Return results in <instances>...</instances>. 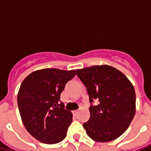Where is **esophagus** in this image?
Segmentation results:
<instances>
[{
  "instance_id": "esophagus-1",
  "label": "esophagus",
  "mask_w": 151,
  "mask_h": 151,
  "mask_svg": "<svg viewBox=\"0 0 151 151\" xmlns=\"http://www.w3.org/2000/svg\"><path fill=\"white\" fill-rule=\"evenodd\" d=\"M78 113V110H74V111H73V116H77Z\"/></svg>"
}]
</instances>
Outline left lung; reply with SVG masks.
<instances>
[{
	"instance_id": "1",
	"label": "left lung",
	"mask_w": 151,
	"mask_h": 151,
	"mask_svg": "<svg viewBox=\"0 0 151 151\" xmlns=\"http://www.w3.org/2000/svg\"><path fill=\"white\" fill-rule=\"evenodd\" d=\"M76 72L86 87L91 104L90 120L83 123L86 134L99 142L119 137L135 115L136 95L132 83L120 71L109 65H94Z\"/></svg>"
}]
</instances>
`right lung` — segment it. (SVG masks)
<instances>
[{"label":"right lung","instance_id":"add662e5","mask_svg":"<svg viewBox=\"0 0 151 151\" xmlns=\"http://www.w3.org/2000/svg\"><path fill=\"white\" fill-rule=\"evenodd\" d=\"M76 70L43 69L31 73L22 82L18 105L29 133L40 142L56 144L65 138L73 114L60 100L65 84Z\"/></svg>","mask_w":151,"mask_h":151}]
</instances>
